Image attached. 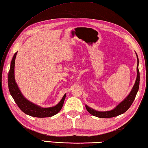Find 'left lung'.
Segmentation results:
<instances>
[{"label":"left lung","mask_w":148,"mask_h":148,"mask_svg":"<svg viewBox=\"0 0 148 148\" xmlns=\"http://www.w3.org/2000/svg\"><path fill=\"white\" fill-rule=\"evenodd\" d=\"M136 56L137 58V78L135 82V84L132 89L131 91L129 93V95L127 97L119 103L116 107L110 111H106V112H99L95 110L92 109L88 106L86 105V108L88 110V112L90 113V114L94 115L95 116H97L99 118H111L114 117V116H118L119 115H121L122 113H125L127 110L130 108L131 106L132 103L134 100L136 98V96L137 95V92L139 90V71L138 68L139 65V59L136 53Z\"/></svg>","instance_id":"8db88e82"}]
</instances>
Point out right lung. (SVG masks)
<instances>
[{"mask_svg":"<svg viewBox=\"0 0 148 148\" xmlns=\"http://www.w3.org/2000/svg\"><path fill=\"white\" fill-rule=\"evenodd\" d=\"M17 53H18V51L14 55L13 58L11 60V67H10L8 74L9 90L14 100L16 102L17 105L19 106V108L24 113L28 115L34 116V117H49V116L56 115L57 113L60 111V110L62 108L65 98H66V94L64 95V97L62 98L60 101L56 106L49 108L40 107V106L34 104L33 103L26 99L22 95L21 92L15 81L14 65Z\"/></svg>","mask_w":148,"mask_h":148,"instance_id":"add662e5","label":"right lung"}]
</instances>
